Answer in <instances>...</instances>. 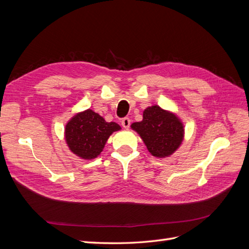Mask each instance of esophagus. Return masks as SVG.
I'll use <instances>...</instances> for the list:
<instances>
[{
	"label": "esophagus",
	"instance_id": "1",
	"mask_svg": "<svg viewBox=\"0 0 249 249\" xmlns=\"http://www.w3.org/2000/svg\"><path fill=\"white\" fill-rule=\"evenodd\" d=\"M122 124L124 129H129L131 125V119L129 117H124L122 119Z\"/></svg>",
	"mask_w": 249,
	"mask_h": 249
}]
</instances>
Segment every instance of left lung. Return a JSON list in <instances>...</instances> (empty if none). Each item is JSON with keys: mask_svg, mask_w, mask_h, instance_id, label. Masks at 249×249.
<instances>
[{"mask_svg": "<svg viewBox=\"0 0 249 249\" xmlns=\"http://www.w3.org/2000/svg\"><path fill=\"white\" fill-rule=\"evenodd\" d=\"M131 126L139 134L148 152L157 158L175 153L184 139V125L179 118L157 105L146 108L142 122Z\"/></svg>", "mask_w": 249, "mask_h": 249, "instance_id": "1", "label": "left lung"}]
</instances>
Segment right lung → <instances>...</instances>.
<instances>
[{
    "label": "right lung",
    "mask_w": 249,
    "mask_h": 249,
    "mask_svg": "<svg viewBox=\"0 0 249 249\" xmlns=\"http://www.w3.org/2000/svg\"><path fill=\"white\" fill-rule=\"evenodd\" d=\"M122 127L107 123L91 109L77 113L65 125V140L71 152L82 159L91 160L99 156L113 132Z\"/></svg>",
    "instance_id": "add662e5"
}]
</instances>
